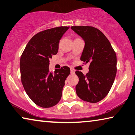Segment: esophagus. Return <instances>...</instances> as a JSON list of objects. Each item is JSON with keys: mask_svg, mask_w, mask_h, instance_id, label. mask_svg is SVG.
I'll return each instance as SVG.
<instances>
[{"mask_svg": "<svg viewBox=\"0 0 135 135\" xmlns=\"http://www.w3.org/2000/svg\"><path fill=\"white\" fill-rule=\"evenodd\" d=\"M70 72H71V74H74V73H75V70H74L73 68H70Z\"/></svg>", "mask_w": 135, "mask_h": 135, "instance_id": "34e87169", "label": "esophagus"}]
</instances>
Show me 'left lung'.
<instances>
[{
	"label": "left lung",
	"instance_id": "obj_1",
	"mask_svg": "<svg viewBox=\"0 0 135 135\" xmlns=\"http://www.w3.org/2000/svg\"><path fill=\"white\" fill-rule=\"evenodd\" d=\"M85 45L80 60L89 63V72L76 71L78 97L85 102L97 103L108 95L117 73V55L109 41L99 29L93 26H71Z\"/></svg>",
	"mask_w": 135,
	"mask_h": 135
}]
</instances>
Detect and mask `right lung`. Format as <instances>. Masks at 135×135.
<instances>
[{
    "mask_svg": "<svg viewBox=\"0 0 135 135\" xmlns=\"http://www.w3.org/2000/svg\"><path fill=\"white\" fill-rule=\"evenodd\" d=\"M69 27L60 26L40 32L30 40L21 56V83L32 101L41 108L58 103L65 80L70 73L67 66L54 73L49 68V59L57 54L59 40Z\"/></svg>",
    "mask_w": 135,
    "mask_h": 135,
    "instance_id": "add662e5",
    "label": "right lung"
}]
</instances>
